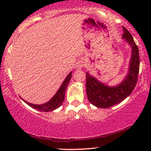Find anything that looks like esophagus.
I'll return each mask as SVG.
<instances>
[{"label":"esophagus","instance_id":"1","mask_svg":"<svg viewBox=\"0 0 151 151\" xmlns=\"http://www.w3.org/2000/svg\"><path fill=\"white\" fill-rule=\"evenodd\" d=\"M83 66H84V62L82 61H79L77 62V63H76L75 69L77 70H80L83 67Z\"/></svg>","mask_w":151,"mask_h":151}]
</instances>
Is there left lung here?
Here are the masks:
<instances>
[{"mask_svg":"<svg viewBox=\"0 0 151 151\" xmlns=\"http://www.w3.org/2000/svg\"><path fill=\"white\" fill-rule=\"evenodd\" d=\"M123 29V39L131 47L129 70L124 80L116 86H110L99 81L88 72L86 73V89L88 99L90 103L98 108H109L121 103L132 93L138 81L140 67L138 48L129 30L124 27Z\"/></svg>","mask_w":151,"mask_h":151,"instance_id":"1","label":"left lung"}]
</instances>
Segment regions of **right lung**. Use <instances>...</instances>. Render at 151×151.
Returning a JSON list of instances; mask_svg holds the SVG:
<instances>
[{
    "instance_id": "right-lung-1",
    "label": "right lung",
    "mask_w": 151,
    "mask_h": 151,
    "mask_svg": "<svg viewBox=\"0 0 151 151\" xmlns=\"http://www.w3.org/2000/svg\"><path fill=\"white\" fill-rule=\"evenodd\" d=\"M72 72H71L67 76V77L65 78V79L62 82V85L60 86V89H58V91H57V93L54 95V96L49 101L46 102V103L42 104H31L30 102H27L25 101L24 99H21L24 102H25L27 105L30 106L32 108L37 109V110L40 111H44V112H49V111H52L55 109L59 108L62 104L63 103L64 99H65V91L66 89L67 88L69 82H70L71 78H72Z\"/></svg>"
}]
</instances>
